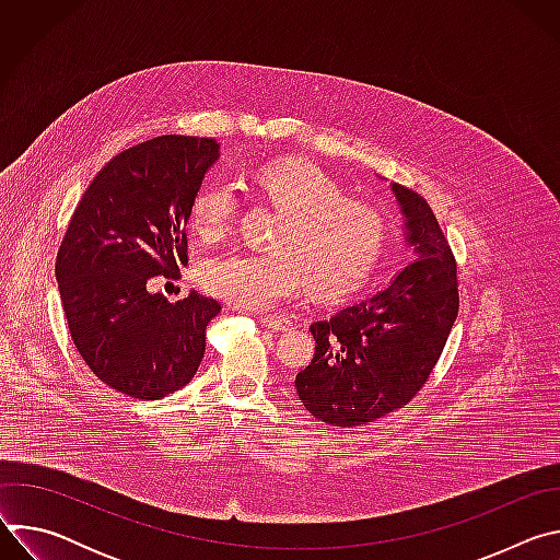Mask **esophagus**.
Here are the masks:
<instances>
[{"instance_id": "obj_1", "label": "esophagus", "mask_w": 560, "mask_h": 560, "mask_svg": "<svg viewBox=\"0 0 560 560\" xmlns=\"http://www.w3.org/2000/svg\"><path fill=\"white\" fill-rule=\"evenodd\" d=\"M261 324L272 328V330H288L290 328V318L288 316H279V314H270V316H261Z\"/></svg>"}]
</instances>
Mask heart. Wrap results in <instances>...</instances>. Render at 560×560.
<instances>
[{
    "instance_id": "1",
    "label": "heart",
    "mask_w": 560,
    "mask_h": 560,
    "mask_svg": "<svg viewBox=\"0 0 560 560\" xmlns=\"http://www.w3.org/2000/svg\"><path fill=\"white\" fill-rule=\"evenodd\" d=\"M253 186L283 219L268 253H228L203 264L201 285L246 310H264L301 294L307 285L318 296H343L376 268L387 244L385 214L346 199L343 188L305 162H277L253 175ZM238 214L230 182H210L190 203V225L203 242L223 238Z\"/></svg>"
}]
</instances>
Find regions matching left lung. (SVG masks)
<instances>
[{
    "label": "left lung",
    "mask_w": 560,
    "mask_h": 560,
    "mask_svg": "<svg viewBox=\"0 0 560 560\" xmlns=\"http://www.w3.org/2000/svg\"><path fill=\"white\" fill-rule=\"evenodd\" d=\"M392 190L417 261L381 292L314 322V357L294 378L305 410L337 428L365 425L408 406L458 314L456 259L430 203L401 184Z\"/></svg>",
    "instance_id": "obj_1"
}]
</instances>
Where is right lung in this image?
I'll return each mask as SVG.
<instances>
[{
	"label": "right lung",
	"mask_w": 560,
	"mask_h": 560,
	"mask_svg": "<svg viewBox=\"0 0 560 560\" xmlns=\"http://www.w3.org/2000/svg\"><path fill=\"white\" fill-rule=\"evenodd\" d=\"M219 159L208 137L164 135L119 152L77 203L57 253L70 339L113 389L154 401L184 387L221 303L199 292L171 303L152 277L188 266L190 203Z\"/></svg>",
	"instance_id": "right-lung-1"
}]
</instances>
